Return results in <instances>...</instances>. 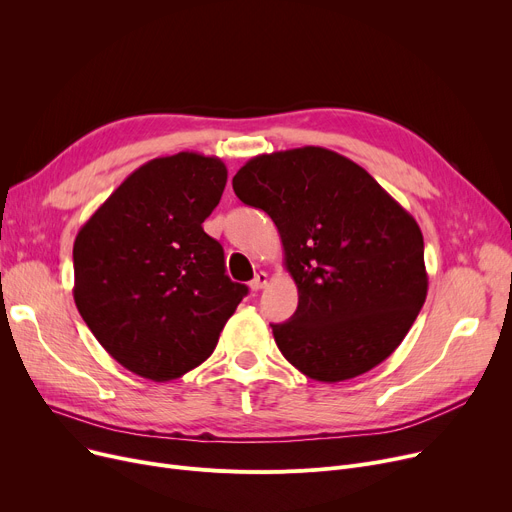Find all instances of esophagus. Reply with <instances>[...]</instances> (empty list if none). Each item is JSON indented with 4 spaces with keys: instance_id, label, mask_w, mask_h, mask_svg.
<instances>
[{
    "instance_id": "1",
    "label": "esophagus",
    "mask_w": 512,
    "mask_h": 512,
    "mask_svg": "<svg viewBox=\"0 0 512 512\" xmlns=\"http://www.w3.org/2000/svg\"><path fill=\"white\" fill-rule=\"evenodd\" d=\"M267 282H270V276H267L265 272H259V274L251 280V284H249V286H251V290H255V292H257V290L265 288V286H267Z\"/></svg>"
}]
</instances>
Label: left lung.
Returning a JSON list of instances; mask_svg holds the SVG:
<instances>
[{"mask_svg":"<svg viewBox=\"0 0 512 512\" xmlns=\"http://www.w3.org/2000/svg\"><path fill=\"white\" fill-rule=\"evenodd\" d=\"M236 197L276 224L299 307L272 326L307 378L344 382L386 361L427 297L423 234L367 170L324 147L249 159Z\"/></svg>","mask_w":512,"mask_h":512,"instance_id":"8db88e82","label":"left lung"}]
</instances>
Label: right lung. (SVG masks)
<instances>
[{"instance_id":"1","label":"right lung","mask_w":512,"mask_h":512,"mask_svg":"<svg viewBox=\"0 0 512 512\" xmlns=\"http://www.w3.org/2000/svg\"><path fill=\"white\" fill-rule=\"evenodd\" d=\"M226 180L220 157H155L76 234V309L105 351L145 380L199 367L249 292L226 276L224 249L203 230Z\"/></svg>"}]
</instances>
